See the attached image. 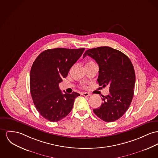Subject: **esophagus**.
I'll list each match as a JSON object with an SVG mask.
<instances>
[{"mask_svg":"<svg viewBox=\"0 0 158 158\" xmlns=\"http://www.w3.org/2000/svg\"><path fill=\"white\" fill-rule=\"evenodd\" d=\"M81 95L87 97V96H90L91 94L90 93H88V92H83V93H81Z\"/></svg>","mask_w":158,"mask_h":158,"instance_id":"1","label":"esophagus"}]
</instances>
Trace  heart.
Segmentation results:
<instances>
[{
    "mask_svg": "<svg viewBox=\"0 0 158 158\" xmlns=\"http://www.w3.org/2000/svg\"><path fill=\"white\" fill-rule=\"evenodd\" d=\"M89 63H92V62H89Z\"/></svg>",
    "mask_w": 158,
    "mask_h": 158,
    "instance_id": "obj_1",
    "label": "heart"
}]
</instances>
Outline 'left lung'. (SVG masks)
<instances>
[{
    "instance_id": "8db88e82",
    "label": "left lung",
    "mask_w": 158,
    "mask_h": 158,
    "mask_svg": "<svg viewBox=\"0 0 158 158\" xmlns=\"http://www.w3.org/2000/svg\"><path fill=\"white\" fill-rule=\"evenodd\" d=\"M86 56L99 65V85L110 86V94L103 96L101 106L93 111L106 122H114L125 114L132 100L135 83L133 64L124 53L110 47L87 50L83 57Z\"/></svg>"
}]
</instances>
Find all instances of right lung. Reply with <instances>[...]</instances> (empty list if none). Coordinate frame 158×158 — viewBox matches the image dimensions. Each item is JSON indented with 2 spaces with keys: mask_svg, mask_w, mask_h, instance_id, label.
Returning a JSON list of instances; mask_svg holds the SVG:
<instances>
[{
  "mask_svg": "<svg viewBox=\"0 0 158 158\" xmlns=\"http://www.w3.org/2000/svg\"><path fill=\"white\" fill-rule=\"evenodd\" d=\"M85 48H56L44 51L35 59L30 73V89L36 110L45 119L56 122L71 111L77 92L63 94L59 84Z\"/></svg>",
  "mask_w": 158,
  "mask_h": 158,
  "instance_id": "obj_1",
  "label": "right lung"
}]
</instances>
